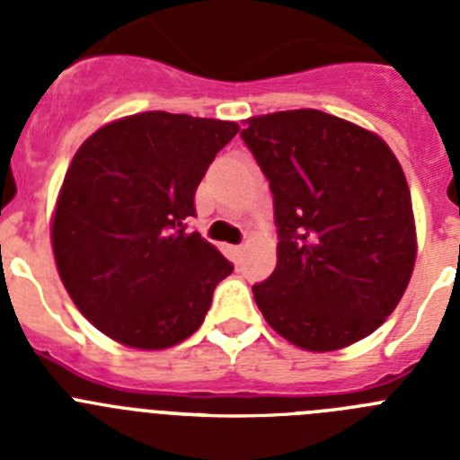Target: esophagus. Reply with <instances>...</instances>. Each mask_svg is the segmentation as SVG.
Wrapping results in <instances>:
<instances>
[{"mask_svg": "<svg viewBox=\"0 0 460 460\" xmlns=\"http://www.w3.org/2000/svg\"><path fill=\"white\" fill-rule=\"evenodd\" d=\"M230 253H233V258H239L243 253V246H230Z\"/></svg>", "mask_w": 460, "mask_h": 460, "instance_id": "1", "label": "esophagus"}]
</instances>
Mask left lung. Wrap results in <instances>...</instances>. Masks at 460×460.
Returning a JSON list of instances; mask_svg holds the SVG:
<instances>
[{
  "instance_id": "obj_1",
  "label": "left lung",
  "mask_w": 460,
  "mask_h": 460,
  "mask_svg": "<svg viewBox=\"0 0 460 460\" xmlns=\"http://www.w3.org/2000/svg\"><path fill=\"white\" fill-rule=\"evenodd\" d=\"M242 140L274 195L276 270L253 286L271 329L311 352L373 334L417 258L410 189L387 142L320 110L251 117Z\"/></svg>"
}]
</instances>
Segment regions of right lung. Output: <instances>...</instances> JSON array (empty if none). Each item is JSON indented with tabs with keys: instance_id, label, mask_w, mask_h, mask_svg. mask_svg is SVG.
Returning <instances> with one entry per match:
<instances>
[{
	"instance_id": "1",
	"label": "right lung",
	"mask_w": 460,
	"mask_h": 460,
	"mask_svg": "<svg viewBox=\"0 0 460 460\" xmlns=\"http://www.w3.org/2000/svg\"><path fill=\"white\" fill-rule=\"evenodd\" d=\"M237 131L234 121L154 110L80 145L57 200L52 251L73 304L105 336L164 350L202 324L233 265L186 221Z\"/></svg>"
}]
</instances>
